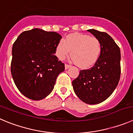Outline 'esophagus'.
Listing matches in <instances>:
<instances>
[{"label":"esophagus","instance_id":"esophagus-1","mask_svg":"<svg viewBox=\"0 0 133 133\" xmlns=\"http://www.w3.org/2000/svg\"><path fill=\"white\" fill-rule=\"evenodd\" d=\"M71 67L70 65H68V64H65V69H68V68H69Z\"/></svg>","mask_w":133,"mask_h":133}]
</instances>
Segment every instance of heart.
Segmentation results:
<instances>
[{
	"label": "heart",
	"mask_w": 133,
	"mask_h": 133,
	"mask_svg": "<svg viewBox=\"0 0 133 133\" xmlns=\"http://www.w3.org/2000/svg\"><path fill=\"white\" fill-rule=\"evenodd\" d=\"M71 50L72 59L79 66L87 68L96 62L101 52V44L98 38L86 34L75 33L67 36L57 44L56 54L63 59Z\"/></svg>",
	"instance_id": "1"
}]
</instances>
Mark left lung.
<instances>
[{
  "mask_svg": "<svg viewBox=\"0 0 133 133\" xmlns=\"http://www.w3.org/2000/svg\"><path fill=\"white\" fill-rule=\"evenodd\" d=\"M101 44L98 59L92 68L81 70L72 81L75 93L88 104H96L106 100L117 87L121 75L119 47L105 32L89 29Z\"/></svg>",
  "mask_w": 133,
  "mask_h": 133,
  "instance_id": "obj_1",
  "label": "left lung"
}]
</instances>
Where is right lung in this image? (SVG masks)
<instances>
[{
    "instance_id": "add662e5",
    "label": "right lung",
    "mask_w": 133,
    "mask_h": 133,
    "mask_svg": "<svg viewBox=\"0 0 133 133\" xmlns=\"http://www.w3.org/2000/svg\"><path fill=\"white\" fill-rule=\"evenodd\" d=\"M61 38L58 33L35 28L23 31L14 43L11 74L18 90L28 98L46 97L65 69L54 55Z\"/></svg>"
}]
</instances>
